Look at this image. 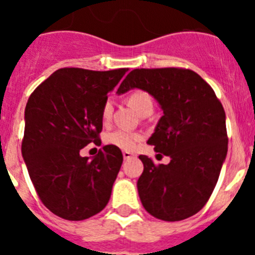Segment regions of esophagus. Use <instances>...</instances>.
I'll return each mask as SVG.
<instances>
[{"instance_id":"34e87169","label":"esophagus","mask_w":255,"mask_h":255,"mask_svg":"<svg viewBox=\"0 0 255 255\" xmlns=\"http://www.w3.org/2000/svg\"><path fill=\"white\" fill-rule=\"evenodd\" d=\"M123 155H124V159H130L134 157V154H132L131 152H129V150H124Z\"/></svg>"}]
</instances>
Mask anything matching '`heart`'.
Masks as SVG:
<instances>
[{"mask_svg": "<svg viewBox=\"0 0 255 255\" xmlns=\"http://www.w3.org/2000/svg\"><path fill=\"white\" fill-rule=\"evenodd\" d=\"M128 102H129V105L131 106L138 114L144 107L153 105L152 98H150L149 94H148L147 92L140 91V89L132 91L131 93L128 96ZM112 111H114V102H112L111 98H108V100L105 101L102 107L103 120H108V119L111 117ZM139 140H140V135L136 134V132L128 131V130H116V131L110 132V134L106 136V143L125 150L134 149L135 145L138 144Z\"/></svg>", "mask_w": 255, "mask_h": 255, "instance_id": "heart-1", "label": "heart"}]
</instances>
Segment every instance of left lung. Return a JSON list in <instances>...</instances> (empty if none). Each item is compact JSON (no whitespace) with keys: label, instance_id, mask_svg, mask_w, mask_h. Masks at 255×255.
Segmentation results:
<instances>
[{"label":"left lung","instance_id":"1","mask_svg":"<svg viewBox=\"0 0 255 255\" xmlns=\"http://www.w3.org/2000/svg\"><path fill=\"white\" fill-rule=\"evenodd\" d=\"M148 92L159 103V119L148 144L171 158L144 164L138 193L145 211L163 221H181L206 206L227 154L225 110L211 85L188 69H135L117 93Z\"/></svg>","mask_w":255,"mask_h":255}]
</instances>
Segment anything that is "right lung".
I'll use <instances>...</instances> for the list:
<instances>
[{
	"instance_id": "1",
	"label": "right lung",
	"mask_w": 255,
	"mask_h": 255,
	"mask_svg": "<svg viewBox=\"0 0 255 255\" xmlns=\"http://www.w3.org/2000/svg\"><path fill=\"white\" fill-rule=\"evenodd\" d=\"M128 70L65 67L29 97L22 158L39 199L58 217L82 221L107 206L123 153L105 145L89 159L80 150L101 143L103 103Z\"/></svg>"
}]
</instances>
